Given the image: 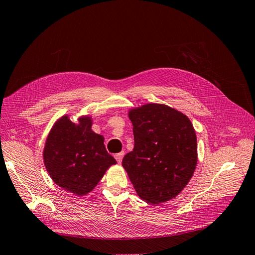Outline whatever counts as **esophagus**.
<instances>
[{"instance_id": "1", "label": "esophagus", "mask_w": 255, "mask_h": 255, "mask_svg": "<svg viewBox=\"0 0 255 255\" xmlns=\"http://www.w3.org/2000/svg\"><path fill=\"white\" fill-rule=\"evenodd\" d=\"M124 151H122V152H119V153H117L116 155H114V158L117 159V161H118V163H121L122 162V160H123V157H124Z\"/></svg>"}]
</instances>
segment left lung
I'll list each match as a JSON object with an SVG mask.
<instances>
[{"label": "left lung", "mask_w": 255, "mask_h": 255, "mask_svg": "<svg viewBox=\"0 0 255 255\" xmlns=\"http://www.w3.org/2000/svg\"><path fill=\"white\" fill-rule=\"evenodd\" d=\"M134 148L123 159L136 194L159 204L175 198L190 182L197 166V137L185 114L164 104L129 109Z\"/></svg>", "instance_id": "obj_1"}]
</instances>
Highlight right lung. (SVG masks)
Returning <instances> with one entry per match:
<instances>
[{
	"mask_svg": "<svg viewBox=\"0 0 255 255\" xmlns=\"http://www.w3.org/2000/svg\"><path fill=\"white\" fill-rule=\"evenodd\" d=\"M93 121L83 116L73 123L69 116L57 120L46 137L43 162L53 181L76 196L94 190L105 172L117 164L106 150L104 136L92 130Z\"/></svg>",
	"mask_w": 255,
	"mask_h": 255,
	"instance_id": "obj_1",
	"label": "right lung"
}]
</instances>
